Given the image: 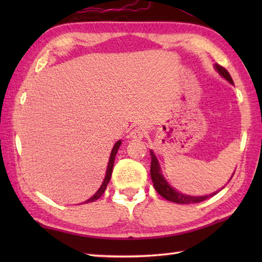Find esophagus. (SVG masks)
Segmentation results:
<instances>
[{"label":"esophagus","mask_w":262,"mask_h":262,"mask_svg":"<svg viewBox=\"0 0 262 262\" xmlns=\"http://www.w3.org/2000/svg\"><path fill=\"white\" fill-rule=\"evenodd\" d=\"M129 137L133 138L135 141H141L142 138L144 137V133L142 130V128L140 127H135L134 129H132L129 133Z\"/></svg>","instance_id":"obj_1"}]
</instances>
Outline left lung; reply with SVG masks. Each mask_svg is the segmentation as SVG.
I'll list each match as a JSON object with an SVG mask.
<instances>
[{
  "mask_svg": "<svg viewBox=\"0 0 262 262\" xmlns=\"http://www.w3.org/2000/svg\"><path fill=\"white\" fill-rule=\"evenodd\" d=\"M215 70L219 72V74L221 76H223L227 82H230L231 84H234V83H233V80H232L230 73L224 68H222V66H220L219 64H215ZM149 154H151V178H152V181H153L155 190H157L159 192V194H161V196H162L163 198H165L166 200H169V202L177 203V204H196V203L204 202V200L213 197L214 194H216L217 192L220 191L219 190V191H216L214 193L207 194V196H189V194H185V193L176 190L174 188H172L169 185V182L166 181L165 178L163 177L162 170H161V166H160V163H159V160L157 159V157H155L153 149L149 151ZM233 174H234V173H233ZM232 177H231V179H232ZM223 188H222V189H223Z\"/></svg>",
  "mask_w": 262,
  "mask_h": 262,
  "instance_id": "left-lung-1",
  "label": "left lung"
}]
</instances>
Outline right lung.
I'll return each instance as SVG.
<instances>
[{
  "instance_id": "1",
  "label": "right lung",
  "mask_w": 262,
  "mask_h": 262,
  "mask_svg": "<svg viewBox=\"0 0 262 262\" xmlns=\"http://www.w3.org/2000/svg\"><path fill=\"white\" fill-rule=\"evenodd\" d=\"M120 145H121V141H117L116 144L114 145V147H113V151H111V154H110L109 162H108V166H107V172H105V177H104V179H103L102 185L100 186V188L98 189L97 192L94 193L91 198H89L88 200H85V202H84L85 204L92 203V202H94V200H97V199H99L100 197L102 196V193L104 192L105 188H107V185H108L109 181H110L111 173H113L114 163H115V158H116V154H117V152H118V148H119Z\"/></svg>"
}]
</instances>
